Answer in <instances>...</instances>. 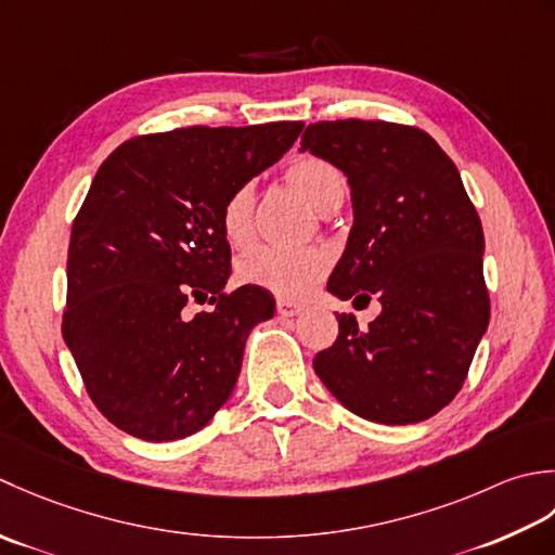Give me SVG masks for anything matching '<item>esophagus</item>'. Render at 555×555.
<instances>
[{
	"instance_id": "obj_1",
	"label": "esophagus",
	"mask_w": 555,
	"mask_h": 555,
	"mask_svg": "<svg viewBox=\"0 0 555 555\" xmlns=\"http://www.w3.org/2000/svg\"><path fill=\"white\" fill-rule=\"evenodd\" d=\"M304 304L299 301H289V299H278V313L282 315V319H292V315L301 313Z\"/></svg>"
}]
</instances>
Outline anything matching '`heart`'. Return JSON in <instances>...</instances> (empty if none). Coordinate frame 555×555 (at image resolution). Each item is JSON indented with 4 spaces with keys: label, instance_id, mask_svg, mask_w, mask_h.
<instances>
[{
    "label": "heart",
    "instance_id": "b5f03b06",
    "mask_svg": "<svg viewBox=\"0 0 555 555\" xmlns=\"http://www.w3.org/2000/svg\"><path fill=\"white\" fill-rule=\"evenodd\" d=\"M282 175H285L289 189L297 191L311 208L323 215L340 208L347 196V177L343 169H337L333 163L323 160L319 155L297 157V160H292L285 167ZM254 184H240L224 198L220 208V228L224 240L234 248H246L254 242ZM331 266L333 256L321 246L297 248V251L261 246L242 258L240 266H236V275L246 285L268 289L285 299H297L304 297L315 282H321Z\"/></svg>",
    "mask_w": 555,
    "mask_h": 555
}]
</instances>
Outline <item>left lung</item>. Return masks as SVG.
Wrapping results in <instances>:
<instances>
[{
	"mask_svg": "<svg viewBox=\"0 0 555 555\" xmlns=\"http://www.w3.org/2000/svg\"><path fill=\"white\" fill-rule=\"evenodd\" d=\"M301 151L333 163L352 189L354 224L327 289L376 297L361 331L340 313L313 369L361 420L424 422L460 392L491 315L483 230L455 163L420 127L380 119L309 124Z\"/></svg>",
	"mask_w": 555,
	"mask_h": 555,
	"instance_id": "obj_1",
	"label": "left lung"
}]
</instances>
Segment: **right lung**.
Instances as JSON below:
<instances>
[{
  "label": "right lung",
  "mask_w": 555,
  "mask_h": 555,
  "mask_svg": "<svg viewBox=\"0 0 555 555\" xmlns=\"http://www.w3.org/2000/svg\"><path fill=\"white\" fill-rule=\"evenodd\" d=\"M301 121L186 127L124 141L74 218L62 335L88 398L129 436L177 440L230 400L248 331L273 319L232 273L220 208L285 155ZM189 302H210L191 314Z\"/></svg>",
  "instance_id": "obj_1"
}]
</instances>
